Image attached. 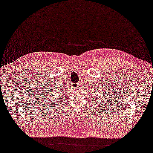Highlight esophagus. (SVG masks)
<instances>
[{
  "instance_id": "obj_1",
  "label": "esophagus",
  "mask_w": 153,
  "mask_h": 153,
  "mask_svg": "<svg viewBox=\"0 0 153 153\" xmlns=\"http://www.w3.org/2000/svg\"><path fill=\"white\" fill-rule=\"evenodd\" d=\"M72 86L73 88H77L79 86V83H72Z\"/></svg>"
}]
</instances>
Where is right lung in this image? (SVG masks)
I'll return each mask as SVG.
<instances>
[{
	"mask_svg": "<svg viewBox=\"0 0 153 153\" xmlns=\"http://www.w3.org/2000/svg\"><path fill=\"white\" fill-rule=\"evenodd\" d=\"M58 94H59V93H58Z\"/></svg>",
	"mask_w": 153,
	"mask_h": 153,
	"instance_id": "add662e5",
	"label": "right lung"
}]
</instances>
